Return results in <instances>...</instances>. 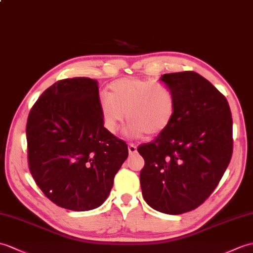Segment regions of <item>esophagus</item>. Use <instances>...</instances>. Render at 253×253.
<instances>
[{"mask_svg":"<svg viewBox=\"0 0 253 253\" xmlns=\"http://www.w3.org/2000/svg\"><path fill=\"white\" fill-rule=\"evenodd\" d=\"M128 152H129V155H133L137 153V146L134 144H129L128 145Z\"/></svg>","mask_w":253,"mask_h":253,"instance_id":"1","label":"esophagus"}]
</instances>
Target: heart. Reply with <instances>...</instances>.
<instances>
[{
    "mask_svg": "<svg viewBox=\"0 0 253 253\" xmlns=\"http://www.w3.org/2000/svg\"><path fill=\"white\" fill-rule=\"evenodd\" d=\"M109 93L100 98L104 128L116 133L127 117L126 133L138 139L144 133L155 136L171 124L177 109L173 90L153 80L126 78L113 82Z\"/></svg>",
    "mask_w": 253,
    "mask_h": 253,
    "instance_id": "heart-1",
    "label": "heart"
}]
</instances>
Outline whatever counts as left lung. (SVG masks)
Returning a JSON list of instances; mask_svg holds the SVG:
<instances>
[{
	"mask_svg": "<svg viewBox=\"0 0 253 253\" xmlns=\"http://www.w3.org/2000/svg\"><path fill=\"white\" fill-rule=\"evenodd\" d=\"M175 115L155 140L138 146L144 160V201L167 214L196 209L219 184L233 153V120L226 98L193 71L164 74Z\"/></svg>",
	"mask_w": 253,
	"mask_h": 253,
	"instance_id": "8db88e82",
	"label": "left lung"
}]
</instances>
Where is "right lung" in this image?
I'll list each match as a JSON object with an SVG mask.
<instances>
[{
    "label": "right lung",
    "mask_w": 253,
    "mask_h": 253,
    "mask_svg": "<svg viewBox=\"0 0 253 253\" xmlns=\"http://www.w3.org/2000/svg\"><path fill=\"white\" fill-rule=\"evenodd\" d=\"M97 81H58L34 103L27 121L29 169L57 206L99 207L128 157L124 141L104 128Z\"/></svg>",
    "instance_id": "1"
}]
</instances>
